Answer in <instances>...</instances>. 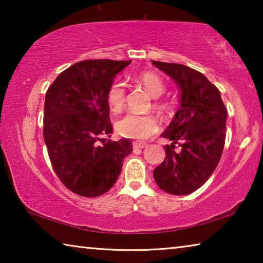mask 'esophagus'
I'll return each mask as SVG.
<instances>
[{"instance_id":"1","label":"esophagus","mask_w":263,"mask_h":263,"mask_svg":"<svg viewBox=\"0 0 263 263\" xmlns=\"http://www.w3.org/2000/svg\"><path fill=\"white\" fill-rule=\"evenodd\" d=\"M147 145H148L147 142H144V141H135V142H133V149L145 148Z\"/></svg>"}]
</instances>
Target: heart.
Here are the masks:
<instances>
[{
	"label": "heart",
	"mask_w": 263,
	"mask_h": 263,
	"mask_svg": "<svg viewBox=\"0 0 263 263\" xmlns=\"http://www.w3.org/2000/svg\"><path fill=\"white\" fill-rule=\"evenodd\" d=\"M138 82L141 83L148 94L157 99L164 92L166 86L162 79L152 72H144L137 77ZM106 103L109 109L115 114L121 112L125 104V90L121 82H114L106 92ZM157 106H161L157 104ZM116 130L122 137L130 139H147L158 130V121L151 114H127L116 124Z\"/></svg>",
	"instance_id": "obj_1"
}]
</instances>
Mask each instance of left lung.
Segmentation results:
<instances>
[{"label":"left lung","mask_w":263,"mask_h":263,"mask_svg":"<svg viewBox=\"0 0 263 263\" xmlns=\"http://www.w3.org/2000/svg\"><path fill=\"white\" fill-rule=\"evenodd\" d=\"M180 89V106L162 133L164 161L153 171L159 188L171 195H188L210 179L225 144L228 111L220 92L202 73L188 66L152 61ZM175 144L180 150L175 151Z\"/></svg>","instance_id":"left-lung-1"}]
</instances>
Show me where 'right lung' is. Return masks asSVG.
I'll list each match as a JSON object with an SVG mask.
<instances>
[{"instance_id":"obj_1","label":"right lung","mask_w":263,"mask_h":263,"mask_svg":"<svg viewBox=\"0 0 263 263\" xmlns=\"http://www.w3.org/2000/svg\"><path fill=\"white\" fill-rule=\"evenodd\" d=\"M130 64L77 62L58 75L46 92L44 140L48 157L66 188L83 197H97L112 188L124 158L132 152L126 138H104L112 133L106 92L116 75Z\"/></svg>"}]
</instances>
